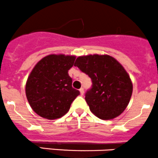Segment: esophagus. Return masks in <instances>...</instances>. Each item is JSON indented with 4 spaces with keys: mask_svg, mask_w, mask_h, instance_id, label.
Instances as JSON below:
<instances>
[{
    "mask_svg": "<svg viewBox=\"0 0 158 158\" xmlns=\"http://www.w3.org/2000/svg\"><path fill=\"white\" fill-rule=\"evenodd\" d=\"M79 92H80V94L82 95V96L84 94V89L82 88H81L80 89H79Z\"/></svg>",
    "mask_w": 158,
    "mask_h": 158,
    "instance_id": "obj_1",
    "label": "esophagus"
}]
</instances>
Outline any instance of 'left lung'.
<instances>
[{
    "label": "left lung",
    "mask_w": 158,
    "mask_h": 158,
    "mask_svg": "<svg viewBox=\"0 0 158 158\" xmlns=\"http://www.w3.org/2000/svg\"><path fill=\"white\" fill-rule=\"evenodd\" d=\"M74 65L93 82L85 97L90 111L102 120L120 116L133 93L132 81L123 65L109 55L98 54L79 56Z\"/></svg>",
    "instance_id": "left-lung-1"
}]
</instances>
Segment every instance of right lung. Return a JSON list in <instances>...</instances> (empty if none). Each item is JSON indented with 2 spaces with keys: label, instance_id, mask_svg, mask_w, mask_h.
Returning <instances> with one entry per match:
<instances>
[{
  "label": "right lung",
  "instance_id": "1",
  "mask_svg": "<svg viewBox=\"0 0 158 158\" xmlns=\"http://www.w3.org/2000/svg\"><path fill=\"white\" fill-rule=\"evenodd\" d=\"M75 56L51 54L42 58L31 70L25 85V93L32 110L48 120L63 116L79 95L73 88L69 70Z\"/></svg>",
  "mask_w": 158,
  "mask_h": 158
}]
</instances>
